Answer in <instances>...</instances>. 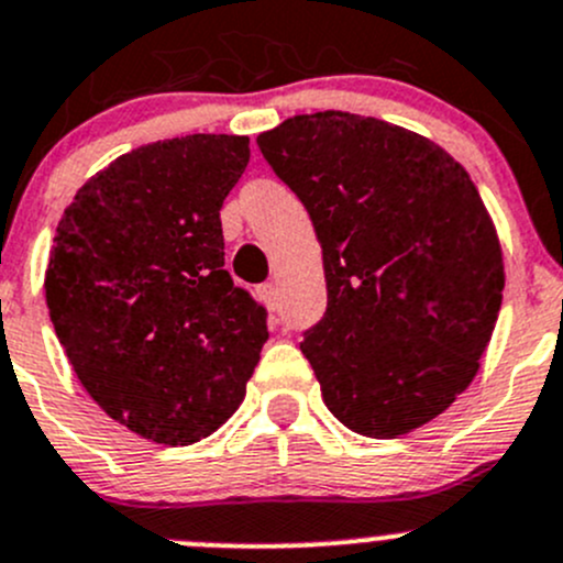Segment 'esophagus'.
Here are the masks:
<instances>
[{"instance_id": "34e87169", "label": "esophagus", "mask_w": 563, "mask_h": 563, "mask_svg": "<svg viewBox=\"0 0 563 563\" xmlns=\"http://www.w3.org/2000/svg\"><path fill=\"white\" fill-rule=\"evenodd\" d=\"M258 297L266 308L277 310V299H280V294H277L275 283H264V286H258Z\"/></svg>"}]
</instances>
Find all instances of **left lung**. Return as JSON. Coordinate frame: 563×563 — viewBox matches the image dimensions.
Returning a JSON list of instances; mask_svg holds the SVG:
<instances>
[{
	"mask_svg": "<svg viewBox=\"0 0 563 563\" xmlns=\"http://www.w3.org/2000/svg\"><path fill=\"white\" fill-rule=\"evenodd\" d=\"M258 146L321 242L327 313L299 349L323 402L367 439L422 428L474 382L501 310L479 190L433 141L360 113L291 117Z\"/></svg>",
	"mask_w": 563,
	"mask_h": 563,
	"instance_id": "obj_1",
	"label": "left lung"
}]
</instances>
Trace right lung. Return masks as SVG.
Listing matches in <instances>:
<instances>
[{
	"instance_id": "1",
	"label": "right lung",
	"mask_w": 563,
	"mask_h": 563,
	"mask_svg": "<svg viewBox=\"0 0 563 563\" xmlns=\"http://www.w3.org/2000/svg\"><path fill=\"white\" fill-rule=\"evenodd\" d=\"M247 135L196 133L117 157L56 225L45 302L78 382L155 444L212 435L245 400L266 310L223 269L220 207Z\"/></svg>"
}]
</instances>
